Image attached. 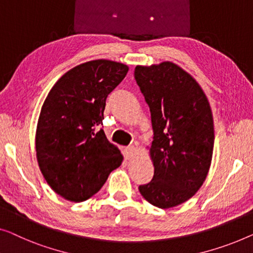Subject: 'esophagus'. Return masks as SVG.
Segmentation results:
<instances>
[{
    "instance_id": "34e87169",
    "label": "esophagus",
    "mask_w": 253,
    "mask_h": 253,
    "mask_svg": "<svg viewBox=\"0 0 253 253\" xmlns=\"http://www.w3.org/2000/svg\"><path fill=\"white\" fill-rule=\"evenodd\" d=\"M135 153V148L134 146H127V148H124V156H125L126 159H129L134 156Z\"/></svg>"
}]
</instances>
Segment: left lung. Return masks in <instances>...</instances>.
<instances>
[{
  "mask_svg": "<svg viewBox=\"0 0 253 253\" xmlns=\"http://www.w3.org/2000/svg\"><path fill=\"white\" fill-rule=\"evenodd\" d=\"M134 77L153 128L154 175L139 193L158 208H172L193 197L208 175L214 142L210 104L197 81L172 62L136 66Z\"/></svg>",
  "mask_w": 253,
  "mask_h": 253,
  "instance_id": "left-lung-1",
  "label": "left lung"
}]
</instances>
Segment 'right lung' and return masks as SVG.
<instances>
[{"label":"right lung","instance_id":"right-lung-1","mask_svg":"<svg viewBox=\"0 0 253 253\" xmlns=\"http://www.w3.org/2000/svg\"><path fill=\"white\" fill-rule=\"evenodd\" d=\"M127 73L126 65L110 60L82 63L63 75L44 101L36 157L45 180L66 200L93 197L122 165V153L100 125L108 95Z\"/></svg>","mask_w":253,"mask_h":253}]
</instances>
